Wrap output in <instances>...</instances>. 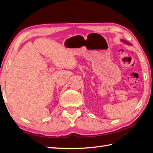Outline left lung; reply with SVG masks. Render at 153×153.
Listing matches in <instances>:
<instances>
[{"mask_svg":"<svg viewBox=\"0 0 153 153\" xmlns=\"http://www.w3.org/2000/svg\"><path fill=\"white\" fill-rule=\"evenodd\" d=\"M122 41H123V42H124V43H127V44L129 45V43L128 42H127V41H124V40H122Z\"/></svg>","mask_w":153,"mask_h":153,"instance_id":"1","label":"left lung"}]
</instances>
